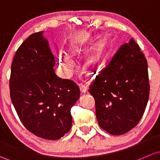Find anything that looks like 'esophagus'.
I'll use <instances>...</instances> for the list:
<instances>
[{"label": "esophagus", "instance_id": "1", "mask_svg": "<svg viewBox=\"0 0 160 160\" xmlns=\"http://www.w3.org/2000/svg\"><path fill=\"white\" fill-rule=\"evenodd\" d=\"M79 88H80V91L82 92V94H85L87 92V87L84 85H79Z\"/></svg>", "mask_w": 160, "mask_h": 160}]
</instances>
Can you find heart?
<instances>
[{"mask_svg": "<svg viewBox=\"0 0 160 160\" xmlns=\"http://www.w3.org/2000/svg\"><path fill=\"white\" fill-rule=\"evenodd\" d=\"M91 45L88 38H75L66 47L65 52H59L57 55V63L59 71L64 78H68L74 69V64L71 58L81 56L88 51ZM106 44L104 40L97 42L88 52L82 62V68L87 74H90L102 63L105 57Z\"/></svg>", "mask_w": 160, "mask_h": 160, "instance_id": "1", "label": "heart"}]
</instances>
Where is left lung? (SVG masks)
<instances>
[{"label":"left lung","mask_w":160,"mask_h":160,"mask_svg":"<svg viewBox=\"0 0 160 160\" xmlns=\"http://www.w3.org/2000/svg\"><path fill=\"white\" fill-rule=\"evenodd\" d=\"M98 125L122 135L140 121L149 95L148 64L133 38L120 47L109 65L89 86Z\"/></svg>","instance_id":"8db88e82"}]
</instances>
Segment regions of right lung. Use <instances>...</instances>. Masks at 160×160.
<instances>
[{"mask_svg":"<svg viewBox=\"0 0 160 160\" xmlns=\"http://www.w3.org/2000/svg\"><path fill=\"white\" fill-rule=\"evenodd\" d=\"M44 31L31 34L11 65L10 94L21 122L38 137L57 140L72 128L71 108L80 97L72 81L55 75V60Z\"/></svg>","mask_w":160,"mask_h":160,"instance_id":"obj_1","label":"right lung"}]
</instances>
